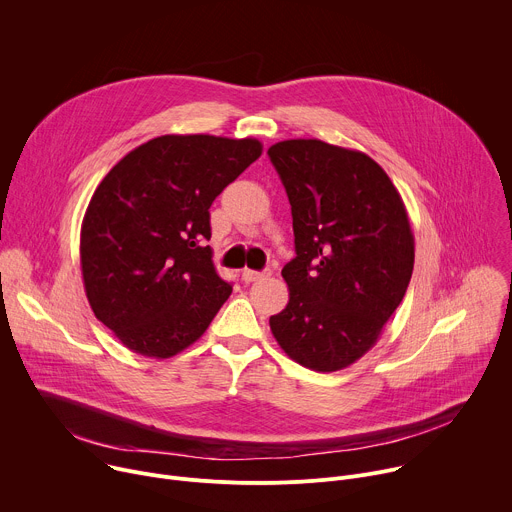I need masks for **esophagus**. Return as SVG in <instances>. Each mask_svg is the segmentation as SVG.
<instances>
[{
  "instance_id": "esophagus-1",
  "label": "esophagus",
  "mask_w": 512,
  "mask_h": 512,
  "mask_svg": "<svg viewBox=\"0 0 512 512\" xmlns=\"http://www.w3.org/2000/svg\"><path fill=\"white\" fill-rule=\"evenodd\" d=\"M269 275H271V269H265V271L243 269V271H241V277H243V281H247V283H253V281H261V279H265V277H269Z\"/></svg>"
}]
</instances>
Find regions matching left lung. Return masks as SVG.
Masks as SVG:
<instances>
[{"label":"left lung","instance_id":"left-lung-1","mask_svg":"<svg viewBox=\"0 0 512 512\" xmlns=\"http://www.w3.org/2000/svg\"><path fill=\"white\" fill-rule=\"evenodd\" d=\"M294 216L287 306L269 318L281 350L318 373L350 367L401 304L415 239L401 194L367 154L320 139L267 150Z\"/></svg>","mask_w":512,"mask_h":512}]
</instances>
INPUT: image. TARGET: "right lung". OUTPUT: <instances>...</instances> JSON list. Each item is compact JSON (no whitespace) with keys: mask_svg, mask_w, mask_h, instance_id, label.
Segmentation results:
<instances>
[{"mask_svg":"<svg viewBox=\"0 0 512 512\" xmlns=\"http://www.w3.org/2000/svg\"><path fill=\"white\" fill-rule=\"evenodd\" d=\"M261 152L255 137L160 135L101 180L83 218L81 269L93 314L123 346L170 358L229 300L204 245L208 208Z\"/></svg>","mask_w":512,"mask_h":512,"instance_id":"add662e5","label":"right lung"}]
</instances>
